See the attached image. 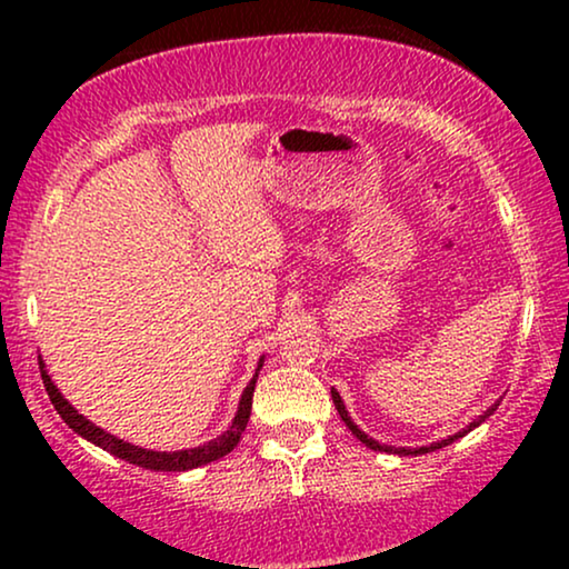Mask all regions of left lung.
<instances>
[{
	"instance_id": "8db88e82",
	"label": "left lung",
	"mask_w": 569,
	"mask_h": 569,
	"mask_svg": "<svg viewBox=\"0 0 569 569\" xmlns=\"http://www.w3.org/2000/svg\"><path fill=\"white\" fill-rule=\"evenodd\" d=\"M331 399H333V407H337V411H339V417H341V422H345L349 430H352V435L360 442H365V446L368 448H372V450H380V453H396V456H422V453H432V450H438V448H446V446H450V442L453 440H458V438H463L466 432H471L473 427H479L481 422H485V419L489 417V415H495V409L500 407V401L495 403V407H489L485 415H481L479 419H473V422L466 427V430H461V432H456V435H450V438H446V440H440V442H432V446H422V448H393V446H380L378 440H372V438H368V435H365L360 427H357L355 422H352V417L347 415V407H345V401H341V396L337 393V388H331Z\"/></svg>"
}]
</instances>
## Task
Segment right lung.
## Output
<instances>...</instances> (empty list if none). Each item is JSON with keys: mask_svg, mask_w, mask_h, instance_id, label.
Instances as JSON below:
<instances>
[{"mask_svg": "<svg viewBox=\"0 0 569 569\" xmlns=\"http://www.w3.org/2000/svg\"><path fill=\"white\" fill-rule=\"evenodd\" d=\"M41 365V378H43V386H46V393H49V399L53 403V409L59 411V417L64 419V422L72 427L77 435H82L84 440L96 442L98 448L108 450V453H113L116 458H123V461L134 463V466H142V469H150V471H189V469H197V466H204V463H212L217 458L228 456L232 448L240 442V435H243L246 425H248V417H251V403H253V388H256V378H259V370L263 360H259V370H256V376L251 378V383L246 386L243 396H240V403H238V415L232 419V425L228 427V432H222L220 438L204 442V446L199 448H189V450H173V453H168V450H147V448H139V446H131V442H123L116 438V435L100 430L90 422V419H84L80 411H77L72 403H69L64 396L59 393V388L53 386V380L49 378V372H46V365L43 360H38Z\"/></svg>", "mask_w": 569, "mask_h": 569, "instance_id": "right-lung-1", "label": "right lung"}]
</instances>
